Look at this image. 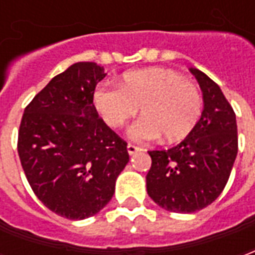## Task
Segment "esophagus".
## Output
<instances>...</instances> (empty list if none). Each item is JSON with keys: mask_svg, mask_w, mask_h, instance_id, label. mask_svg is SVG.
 I'll return each mask as SVG.
<instances>
[{"mask_svg": "<svg viewBox=\"0 0 255 255\" xmlns=\"http://www.w3.org/2000/svg\"><path fill=\"white\" fill-rule=\"evenodd\" d=\"M127 151L129 155H133V154H136V153H140V151H142V149H140V147H138V146H133V144L129 143L127 146Z\"/></svg>", "mask_w": 255, "mask_h": 255, "instance_id": "1", "label": "esophagus"}]
</instances>
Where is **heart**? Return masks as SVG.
Masks as SVG:
<instances>
[{
  "mask_svg": "<svg viewBox=\"0 0 255 255\" xmlns=\"http://www.w3.org/2000/svg\"><path fill=\"white\" fill-rule=\"evenodd\" d=\"M93 104L112 128L123 127L140 109L142 117L129 128V138L151 142L182 140L197 126L202 97L197 84L165 68H146L124 73L115 86H98Z\"/></svg>",
  "mask_w": 255,
  "mask_h": 255,
  "instance_id": "b5f03b06",
  "label": "heart"
}]
</instances>
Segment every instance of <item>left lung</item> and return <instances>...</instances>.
I'll return each mask as SVG.
<instances>
[{
	"mask_svg": "<svg viewBox=\"0 0 255 255\" xmlns=\"http://www.w3.org/2000/svg\"><path fill=\"white\" fill-rule=\"evenodd\" d=\"M202 91L201 119L175 147L149 151V197L175 213H194L217 199L238 154L236 116L223 91L208 75L190 68Z\"/></svg>",
	"mask_w": 255,
	"mask_h": 255,
	"instance_id": "obj_1",
	"label": "left lung"
}]
</instances>
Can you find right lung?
I'll list each match as a JSON object with an SVG mask.
<instances>
[{"mask_svg":"<svg viewBox=\"0 0 255 255\" xmlns=\"http://www.w3.org/2000/svg\"><path fill=\"white\" fill-rule=\"evenodd\" d=\"M105 76L95 63H75L34 97L21 119L17 151L25 177L38 199L65 219H89L105 208L129 161L127 143L93 104Z\"/></svg>","mask_w":255,"mask_h":255,"instance_id":"1","label":"right lung"}]
</instances>
